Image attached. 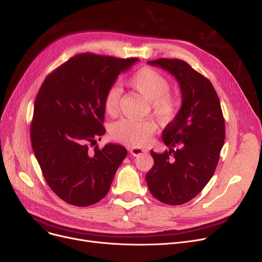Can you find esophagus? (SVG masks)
Segmentation results:
<instances>
[{
  "instance_id": "1",
  "label": "esophagus",
  "mask_w": 262,
  "mask_h": 262,
  "mask_svg": "<svg viewBox=\"0 0 262 262\" xmlns=\"http://www.w3.org/2000/svg\"><path fill=\"white\" fill-rule=\"evenodd\" d=\"M129 152H130V154H132L133 156L136 157V156H139V155H141V154H143V153H147V149L134 146V147H130V148H129Z\"/></svg>"
}]
</instances>
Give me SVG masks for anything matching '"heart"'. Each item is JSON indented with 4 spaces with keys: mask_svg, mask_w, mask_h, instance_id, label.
Masks as SVG:
<instances>
[{
    "mask_svg": "<svg viewBox=\"0 0 262 262\" xmlns=\"http://www.w3.org/2000/svg\"><path fill=\"white\" fill-rule=\"evenodd\" d=\"M126 84L149 102L150 109L160 122H171L175 118L180 101L176 94L168 91L170 82L163 74L150 67H142L128 77ZM120 99L121 90L118 87L107 90L104 98V108L109 116L117 115ZM155 130L156 124L150 120L121 119L110 127V136L120 143L142 146Z\"/></svg>",
    "mask_w": 262,
    "mask_h": 262,
    "instance_id": "1",
    "label": "heart"
}]
</instances>
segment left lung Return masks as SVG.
Returning <instances> with one entry per match:
<instances>
[{"label": "left lung", "mask_w": 262, "mask_h": 262, "mask_svg": "<svg viewBox=\"0 0 262 262\" xmlns=\"http://www.w3.org/2000/svg\"><path fill=\"white\" fill-rule=\"evenodd\" d=\"M172 74L180 85L182 106L164 127L169 149L150 150L154 166L145 175L152 195L161 203L182 205L195 198L212 177L225 139V122L209 79L181 59L147 61Z\"/></svg>", "instance_id": "1"}]
</instances>
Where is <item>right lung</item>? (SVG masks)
<instances>
[{"instance_id": "1", "label": "right lung", "mask_w": 262, "mask_h": 262, "mask_svg": "<svg viewBox=\"0 0 262 262\" xmlns=\"http://www.w3.org/2000/svg\"><path fill=\"white\" fill-rule=\"evenodd\" d=\"M138 60L79 54L41 85L34 104L32 146L48 185L66 203L86 207L108 193L127 149L107 143L90 152L89 145L106 132L107 90Z\"/></svg>"}]
</instances>
